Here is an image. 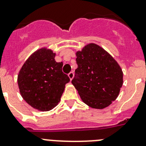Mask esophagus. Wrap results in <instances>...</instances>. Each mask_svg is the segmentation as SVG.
Masks as SVG:
<instances>
[{"label": "esophagus", "instance_id": "esophagus-1", "mask_svg": "<svg viewBox=\"0 0 146 146\" xmlns=\"http://www.w3.org/2000/svg\"><path fill=\"white\" fill-rule=\"evenodd\" d=\"M68 76H69L70 80H72L73 79V77H74V72H70V73H69V74H68Z\"/></svg>", "mask_w": 146, "mask_h": 146}]
</instances>
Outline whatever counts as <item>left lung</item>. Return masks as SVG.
Wrapping results in <instances>:
<instances>
[{
  "label": "left lung",
  "mask_w": 146,
  "mask_h": 146,
  "mask_svg": "<svg viewBox=\"0 0 146 146\" xmlns=\"http://www.w3.org/2000/svg\"><path fill=\"white\" fill-rule=\"evenodd\" d=\"M77 69L72 83L82 101L94 109L107 108L119 95L123 72L119 64L102 47L94 43L76 52Z\"/></svg>",
  "instance_id": "1"
}]
</instances>
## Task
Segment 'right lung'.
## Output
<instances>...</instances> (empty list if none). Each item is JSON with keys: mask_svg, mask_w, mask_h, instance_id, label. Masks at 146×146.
I'll use <instances>...</instances> for the list:
<instances>
[{"mask_svg": "<svg viewBox=\"0 0 146 146\" xmlns=\"http://www.w3.org/2000/svg\"><path fill=\"white\" fill-rule=\"evenodd\" d=\"M55 53L43 47L33 52L19 72L17 82L23 99L39 111H49L59 103L65 86L70 81L62 72L63 63Z\"/></svg>", "mask_w": 146, "mask_h": 146, "instance_id": "add662e5", "label": "right lung"}]
</instances>
